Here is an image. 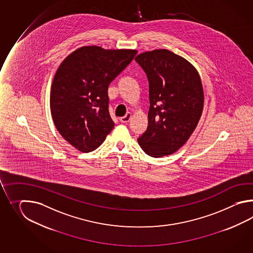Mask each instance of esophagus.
Returning <instances> with one entry per match:
<instances>
[{
	"instance_id": "obj_1",
	"label": "esophagus",
	"mask_w": 253,
	"mask_h": 253,
	"mask_svg": "<svg viewBox=\"0 0 253 253\" xmlns=\"http://www.w3.org/2000/svg\"><path fill=\"white\" fill-rule=\"evenodd\" d=\"M131 117H132V115L128 112V113L126 114V116H124V117L120 118L119 120H120L121 123H127V122H129V120L131 119Z\"/></svg>"
}]
</instances>
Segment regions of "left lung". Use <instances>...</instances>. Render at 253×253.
Listing matches in <instances>:
<instances>
[{
  "label": "left lung",
  "instance_id": "obj_1",
  "mask_svg": "<svg viewBox=\"0 0 253 253\" xmlns=\"http://www.w3.org/2000/svg\"><path fill=\"white\" fill-rule=\"evenodd\" d=\"M135 61L149 83L148 126L138 137L145 154L172 155L196 128L204 109V89L196 69L168 49L139 54Z\"/></svg>",
  "mask_w": 253,
  "mask_h": 253
}]
</instances>
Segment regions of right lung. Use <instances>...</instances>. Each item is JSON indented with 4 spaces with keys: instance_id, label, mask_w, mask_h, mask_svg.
<instances>
[{
    "instance_id": "obj_1",
    "label": "right lung",
    "mask_w": 253,
    "mask_h": 253,
    "mask_svg": "<svg viewBox=\"0 0 253 253\" xmlns=\"http://www.w3.org/2000/svg\"><path fill=\"white\" fill-rule=\"evenodd\" d=\"M136 53L85 46L59 65L51 85L50 111L59 134L78 150L97 149L113 129L108 86Z\"/></svg>"
}]
</instances>
